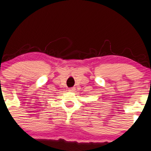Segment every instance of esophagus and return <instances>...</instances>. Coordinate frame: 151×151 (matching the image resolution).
<instances>
[{
  "instance_id": "obj_1",
  "label": "esophagus",
  "mask_w": 151,
  "mask_h": 151,
  "mask_svg": "<svg viewBox=\"0 0 151 151\" xmlns=\"http://www.w3.org/2000/svg\"><path fill=\"white\" fill-rule=\"evenodd\" d=\"M68 91H70V92H73L74 91H75V88H70Z\"/></svg>"
}]
</instances>
